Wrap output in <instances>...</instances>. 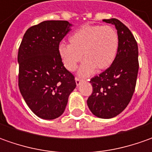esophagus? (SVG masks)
Returning <instances> with one entry per match:
<instances>
[{"mask_svg":"<svg viewBox=\"0 0 152 152\" xmlns=\"http://www.w3.org/2000/svg\"><path fill=\"white\" fill-rule=\"evenodd\" d=\"M81 81H82V79H79V78H78V77H76L75 78V82H76V85H79L80 84H81Z\"/></svg>","mask_w":152,"mask_h":152,"instance_id":"1","label":"esophagus"}]
</instances>
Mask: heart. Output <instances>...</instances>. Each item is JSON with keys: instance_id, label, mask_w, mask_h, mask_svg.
<instances>
[{"instance_id": "1", "label": "heart", "mask_w": 152, "mask_h": 152, "mask_svg": "<svg viewBox=\"0 0 152 152\" xmlns=\"http://www.w3.org/2000/svg\"><path fill=\"white\" fill-rule=\"evenodd\" d=\"M69 44L61 43L58 53L64 67L69 71L76 69L83 58L85 61L79 73L88 75L96 68L103 70L112 65L118 50V34L109 25L85 24L70 35Z\"/></svg>"}]
</instances>
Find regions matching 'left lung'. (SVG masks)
Listing matches in <instances>:
<instances>
[{"mask_svg":"<svg viewBox=\"0 0 152 152\" xmlns=\"http://www.w3.org/2000/svg\"><path fill=\"white\" fill-rule=\"evenodd\" d=\"M114 24L118 34V50L112 65L91 79L92 94L87 100L91 113L101 118H112L121 113L131 101L138 70V45L131 31L116 18L104 19Z\"/></svg>","mask_w":152,"mask_h":152,"instance_id":"8db88e82","label":"left lung"}]
</instances>
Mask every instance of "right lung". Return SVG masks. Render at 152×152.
<instances>
[{
  "instance_id": "right-lung-1",
  "label": "right lung",
  "mask_w": 152,
  "mask_h": 152,
  "mask_svg": "<svg viewBox=\"0 0 152 152\" xmlns=\"http://www.w3.org/2000/svg\"><path fill=\"white\" fill-rule=\"evenodd\" d=\"M70 26L61 20L34 25L27 29L18 49L19 91L30 110L43 119L60 117L76 87L73 74L64 67L58 53Z\"/></svg>"
}]
</instances>
